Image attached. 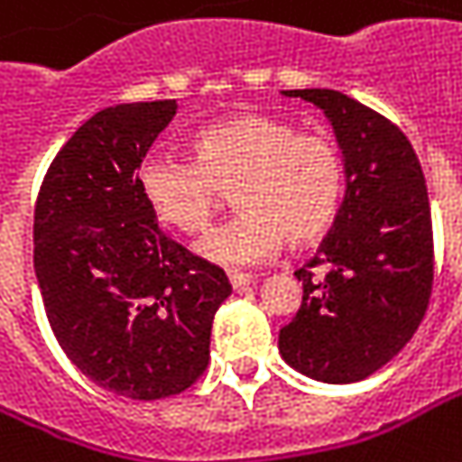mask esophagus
<instances>
[{
  "mask_svg": "<svg viewBox=\"0 0 462 462\" xmlns=\"http://www.w3.org/2000/svg\"><path fill=\"white\" fill-rule=\"evenodd\" d=\"M227 280H230V285L235 290H240V287H248V285H256L258 277L256 274H243V272H230L227 274Z\"/></svg>",
  "mask_w": 462,
  "mask_h": 462,
  "instance_id": "esophagus-1",
  "label": "esophagus"
}]
</instances>
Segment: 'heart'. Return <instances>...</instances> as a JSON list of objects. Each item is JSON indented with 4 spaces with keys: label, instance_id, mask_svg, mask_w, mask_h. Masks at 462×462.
<instances>
[{
    "label": "heart",
    "instance_id": "1",
    "mask_svg": "<svg viewBox=\"0 0 462 462\" xmlns=\"http://www.w3.org/2000/svg\"><path fill=\"white\" fill-rule=\"evenodd\" d=\"M196 159L151 153L138 188L151 214L182 235L204 232L232 188L240 208L211 230L196 254L211 263L245 266L272 258L285 237L309 245L335 225L345 196V159L321 133L272 115H235L193 138Z\"/></svg>",
    "mask_w": 462,
    "mask_h": 462
}]
</instances>
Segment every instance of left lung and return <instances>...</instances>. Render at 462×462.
Here are the masks:
<instances>
[{"label":"left lung","mask_w":462,"mask_h":462,"mask_svg":"<svg viewBox=\"0 0 462 462\" xmlns=\"http://www.w3.org/2000/svg\"><path fill=\"white\" fill-rule=\"evenodd\" d=\"M319 106L345 159V199L319 256L295 272L303 303L280 329L287 366L350 384L393 361L419 329L434 282L426 180L402 130L329 88L282 91Z\"/></svg>","instance_id":"8db88e82"}]
</instances>
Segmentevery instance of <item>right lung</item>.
<instances>
[{
	"label": "right lung",
	"instance_id": "right-lung-1",
	"mask_svg": "<svg viewBox=\"0 0 462 462\" xmlns=\"http://www.w3.org/2000/svg\"><path fill=\"white\" fill-rule=\"evenodd\" d=\"M177 101L117 104L80 125L43 177L33 269L65 356L130 400L188 390L208 364L227 274L159 230L138 167Z\"/></svg>",
	"mask_w": 462,
	"mask_h": 462
}]
</instances>
